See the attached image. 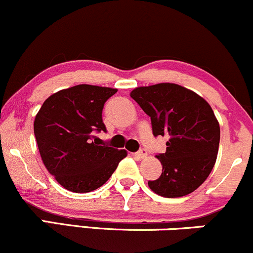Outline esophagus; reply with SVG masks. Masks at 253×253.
<instances>
[{
	"label": "esophagus",
	"instance_id": "1",
	"mask_svg": "<svg viewBox=\"0 0 253 253\" xmlns=\"http://www.w3.org/2000/svg\"><path fill=\"white\" fill-rule=\"evenodd\" d=\"M136 155H137L138 157H141V159H143V157L148 155V151H147V149H144V148H142V149H139L137 153H136Z\"/></svg>",
	"mask_w": 253,
	"mask_h": 253
}]
</instances>
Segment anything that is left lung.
I'll list each match as a JSON object with an SVG mask.
<instances>
[{"mask_svg":"<svg viewBox=\"0 0 253 253\" xmlns=\"http://www.w3.org/2000/svg\"><path fill=\"white\" fill-rule=\"evenodd\" d=\"M130 96L150 117L153 135L169 137L166 153L156 155L161 176L148 181V186L165 198L194 192L214 167L220 141V126L210 104L170 83L137 87Z\"/></svg>","mask_w":253,"mask_h":253,"instance_id":"left-lung-1","label":"left lung"}]
</instances>
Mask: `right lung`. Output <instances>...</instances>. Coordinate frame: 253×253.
I'll use <instances>...</instances> for the list:
<instances>
[{
    "instance_id": "add662e5",
    "label": "right lung",
    "mask_w": 253,
    "mask_h": 253,
    "mask_svg": "<svg viewBox=\"0 0 253 253\" xmlns=\"http://www.w3.org/2000/svg\"><path fill=\"white\" fill-rule=\"evenodd\" d=\"M116 88L77 85L47 98L34 121V135L44 167L64 188L87 193L110 179L126 150L98 145L106 132L102 112Z\"/></svg>"
}]
</instances>
